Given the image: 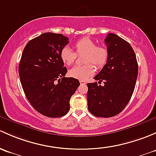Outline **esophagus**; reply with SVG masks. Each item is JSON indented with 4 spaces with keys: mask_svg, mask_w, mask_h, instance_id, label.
Instances as JSON below:
<instances>
[{
    "mask_svg": "<svg viewBox=\"0 0 156 156\" xmlns=\"http://www.w3.org/2000/svg\"><path fill=\"white\" fill-rule=\"evenodd\" d=\"M80 85H86V81L85 80H80Z\"/></svg>",
    "mask_w": 156,
    "mask_h": 156,
    "instance_id": "obj_1",
    "label": "esophagus"
}]
</instances>
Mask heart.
<instances>
[{
  "instance_id": "b5f03b06",
  "label": "heart",
  "mask_w": 156,
  "mask_h": 156,
  "mask_svg": "<svg viewBox=\"0 0 156 156\" xmlns=\"http://www.w3.org/2000/svg\"><path fill=\"white\" fill-rule=\"evenodd\" d=\"M75 52L70 48L64 47L60 53L61 59L67 65H71L75 62L76 55L85 54L83 65L72 67L68 71L70 77L80 80H87L94 73L95 65L98 69H101L107 64L108 59V50L104 46H97V43L88 37L82 38L74 44Z\"/></svg>"
}]
</instances>
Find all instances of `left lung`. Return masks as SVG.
Returning a JSON list of instances; mask_svg holds the SVG:
<instances>
[{
  "mask_svg": "<svg viewBox=\"0 0 156 156\" xmlns=\"http://www.w3.org/2000/svg\"><path fill=\"white\" fill-rule=\"evenodd\" d=\"M108 59L104 67L94 76L101 81L88 83L89 110L98 117L118 115L129 102L138 73V65L133 48L115 34H108L105 39Z\"/></svg>",
  "mask_w": 156,
  "mask_h": 156,
  "instance_id": "obj_1",
  "label": "left lung"
}]
</instances>
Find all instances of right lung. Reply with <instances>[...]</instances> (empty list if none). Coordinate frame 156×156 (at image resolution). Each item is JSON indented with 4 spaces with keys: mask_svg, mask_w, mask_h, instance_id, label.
I'll return each instance as SVG.
<instances>
[{
    "mask_svg": "<svg viewBox=\"0 0 156 156\" xmlns=\"http://www.w3.org/2000/svg\"><path fill=\"white\" fill-rule=\"evenodd\" d=\"M68 43L62 34H43L27 43L19 65L28 101L37 111L50 118L66 115L70 98L80 86L76 79L65 77L67 70L60 53Z\"/></svg>",
    "mask_w": 156,
    "mask_h": 156,
    "instance_id": "right-lung-1",
    "label": "right lung"
}]
</instances>
